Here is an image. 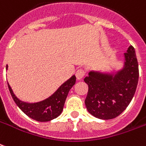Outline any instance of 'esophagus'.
<instances>
[{"instance_id":"34e87169","label":"esophagus","mask_w":146,"mask_h":146,"mask_svg":"<svg viewBox=\"0 0 146 146\" xmlns=\"http://www.w3.org/2000/svg\"><path fill=\"white\" fill-rule=\"evenodd\" d=\"M84 75H85V72L82 69H80L76 72V79L78 80H80L84 76Z\"/></svg>"}]
</instances>
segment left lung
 Instances as JSON below:
<instances>
[{
	"instance_id": "left-lung-1",
	"label": "left lung",
	"mask_w": 146,
	"mask_h": 146,
	"mask_svg": "<svg viewBox=\"0 0 146 146\" xmlns=\"http://www.w3.org/2000/svg\"><path fill=\"white\" fill-rule=\"evenodd\" d=\"M84 81L89 86L85 104L88 112L100 119H111L126 109L134 96L139 81L135 49L128 47L123 66L110 72L91 70Z\"/></svg>"
}]
</instances>
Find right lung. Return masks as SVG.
Here are the masks:
<instances>
[{
	"label": "right lung",
	"instance_id": "1",
	"mask_svg": "<svg viewBox=\"0 0 146 146\" xmlns=\"http://www.w3.org/2000/svg\"><path fill=\"white\" fill-rule=\"evenodd\" d=\"M7 68L8 66L7 65ZM75 83L76 76L73 75L64 82L50 96L36 103H27L19 100L15 96L8 83L7 85L11 96L22 112H24L27 116L36 121L48 122L60 115L63 110L64 103L69 91L70 90Z\"/></svg>",
	"mask_w": 146,
	"mask_h": 146
}]
</instances>
